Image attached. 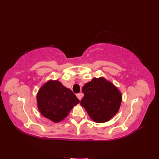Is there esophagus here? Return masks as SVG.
<instances>
[{
  "label": "esophagus",
  "mask_w": 159,
  "mask_h": 159,
  "mask_svg": "<svg viewBox=\"0 0 159 159\" xmlns=\"http://www.w3.org/2000/svg\"><path fill=\"white\" fill-rule=\"evenodd\" d=\"M76 96H77L78 98L79 99V100H81L82 98H83V93H78V94H76Z\"/></svg>",
  "instance_id": "34e87169"
}]
</instances>
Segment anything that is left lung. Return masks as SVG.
I'll return each instance as SVG.
<instances>
[{
	"mask_svg": "<svg viewBox=\"0 0 159 159\" xmlns=\"http://www.w3.org/2000/svg\"><path fill=\"white\" fill-rule=\"evenodd\" d=\"M84 97L80 105L96 123H104L113 118L120 109L122 95L110 80L103 76L93 78L83 87Z\"/></svg>",
	"mask_w": 159,
	"mask_h": 159,
	"instance_id": "left-lung-1",
	"label": "left lung"
}]
</instances>
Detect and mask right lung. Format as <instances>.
Here are the masks:
<instances>
[{"label":"right lung","mask_w":159,"mask_h":159,"mask_svg":"<svg viewBox=\"0 0 159 159\" xmlns=\"http://www.w3.org/2000/svg\"><path fill=\"white\" fill-rule=\"evenodd\" d=\"M80 102L72 90L57 80L43 83L37 93V104L43 117L58 123L68 116L72 108Z\"/></svg>","instance_id":"obj_1"}]
</instances>
